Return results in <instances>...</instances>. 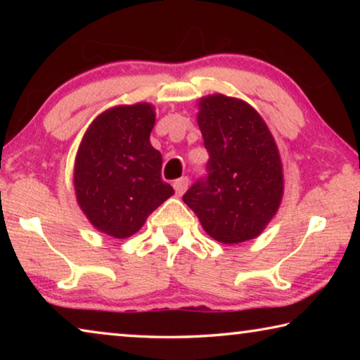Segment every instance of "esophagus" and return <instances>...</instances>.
Here are the masks:
<instances>
[{
  "label": "esophagus",
  "mask_w": 360,
  "mask_h": 360,
  "mask_svg": "<svg viewBox=\"0 0 360 360\" xmlns=\"http://www.w3.org/2000/svg\"><path fill=\"white\" fill-rule=\"evenodd\" d=\"M173 187H174L176 193H178L179 197H181V195L187 191V187H188V178H186V176H184V178L176 179V181H174V184H173Z\"/></svg>",
  "instance_id": "1"
}]
</instances>
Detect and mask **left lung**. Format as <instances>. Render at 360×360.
<instances>
[{
  "label": "left lung",
  "mask_w": 360,
  "mask_h": 360,
  "mask_svg": "<svg viewBox=\"0 0 360 360\" xmlns=\"http://www.w3.org/2000/svg\"><path fill=\"white\" fill-rule=\"evenodd\" d=\"M197 122L210 152L208 176L182 200L216 241L252 240L275 217L284 193L275 138L249 103L222 94L200 98Z\"/></svg>",
  "instance_id": "obj_1"
}]
</instances>
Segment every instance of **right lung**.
Segmentation results:
<instances>
[{"label":"right lung","instance_id":"obj_1","mask_svg":"<svg viewBox=\"0 0 360 360\" xmlns=\"http://www.w3.org/2000/svg\"><path fill=\"white\" fill-rule=\"evenodd\" d=\"M155 108L120 105L96 115L79 144L72 184L94 227L129 238L174 193L162 181V154L150 144Z\"/></svg>","mask_w":360,"mask_h":360}]
</instances>
